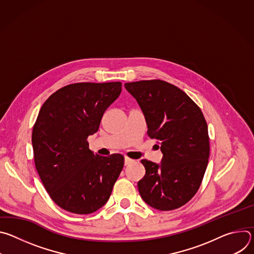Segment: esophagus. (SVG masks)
Returning a JSON list of instances; mask_svg holds the SVG:
<instances>
[{"mask_svg": "<svg viewBox=\"0 0 254 254\" xmlns=\"http://www.w3.org/2000/svg\"><path fill=\"white\" fill-rule=\"evenodd\" d=\"M134 161L133 160H131V159H129L128 157H125V165L126 166H127V165H129V164H131V163H133Z\"/></svg>", "mask_w": 254, "mask_h": 254, "instance_id": "esophagus-1", "label": "esophagus"}]
</instances>
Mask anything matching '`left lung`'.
<instances>
[{
	"instance_id": "left-lung-1",
	"label": "left lung",
	"mask_w": 254,
	"mask_h": 254,
	"mask_svg": "<svg viewBox=\"0 0 254 254\" xmlns=\"http://www.w3.org/2000/svg\"><path fill=\"white\" fill-rule=\"evenodd\" d=\"M125 87L137 101L148 135L159 140L163 154L161 164L140 161L146 175L137 183L139 195L161 211L180 208L197 193L208 165L205 118L183 90L166 81L127 82Z\"/></svg>"
}]
</instances>
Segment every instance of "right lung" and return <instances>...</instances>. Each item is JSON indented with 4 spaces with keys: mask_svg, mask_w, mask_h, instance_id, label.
<instances>
[{
    "mask_svg": "<svg viewBox=\"0 0 254 254\" xmlns=\"http://www.w3.org/2000/svg\"><path fill=\"white\" fill-rule=\"evenodd\" d=\"M121 92V82L69 84L50 95L39 112L32 132L36 170L51 199L68 212L101 208L124 168L123 155L99 156L87 141Z\"/></svg>",
    "mask_w": 254,
    "mask_h": 254,
    "instance_id": "1",
    "label": "right lung"
}]
</instances>
